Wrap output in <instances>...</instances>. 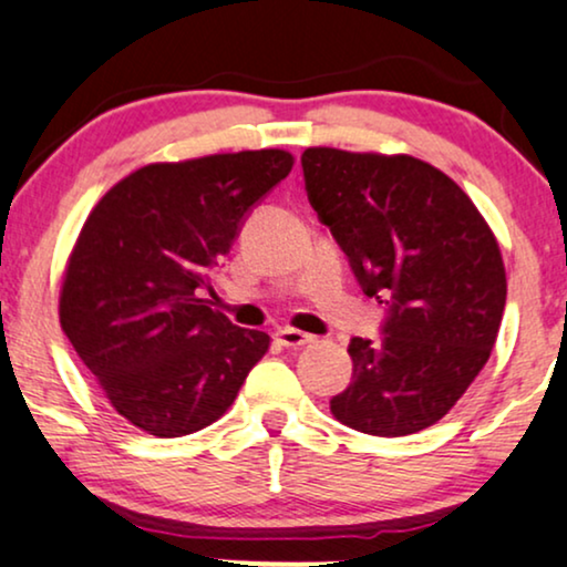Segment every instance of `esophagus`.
<instances>
[{
    "mask_svg": "<svg viewBox=\"0 0 567 567\" xmlns=\"http://www.w3.org/2000/svg\"><path fill=\"white\" fill-rule=\"evenodd\" d=\"M277 342L282 348H303L308 342H313V334L300 332V329H292V327H282L277 329Z\"/></svg>",
    "mask_w": 567,
    "mask_h": 567,
    "instance_id": "esophagus-1",
    "label": "esophagus"
}]
</instances>
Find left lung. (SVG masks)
<instances>
[{
  "label": "left lung",
  "mask_w": 567,
  "mask_h": 567,
  "mask_svg": "<svg viewBox=\"0 0 567 567\" xmlns=\"http://www.w3.org/2000/svg\"><path fill=\"white\" fill-rule=\"evenodd\" d=\"M300 164L319 221L386 306L379 340H350L353 382L329 408L363 434L421 432L489 361L507 296L497 240L474 200L413 156L306 148Z\"/></svg>",
  "instance_id": "1"
}]
</instances>
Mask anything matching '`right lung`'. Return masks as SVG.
I'll return each instance as SVG.
<instances>
[{"mask_svg": "<svg viewBox=\"0 0 567 567\" xmlns=\"http://www.w3.org/2000/svg\"><path fill=\"white\" fill-rule=\"evenodd\" d=\"M279 148L148 164L93 206L64 269L60 321L114 411L154 436L214 424L269 334L209 308L212 277L282 183Z\"/></svg>", "mask_w": 567, "mask_h": 567, "instance_id": "1", "label": "right lung"}]
</instances>
